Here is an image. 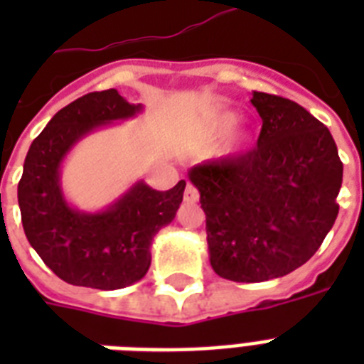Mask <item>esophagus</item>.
<instances>
[{"mask_svg":"<svg viewBox=\"0 0 364 364\" xmlns=\"http://www.w3.org/2000/svg\"><path fill=\"white\" fill-rule=\"evenodd\" d=\"M198 200V191L194 187L193 183H187V188H185V202H196Z\"/></svg>","mask_w":364,"mask_h":364,"instance_id":"obj_1","label":"esophagus"}]
</instances>
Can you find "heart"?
Wrapping results in <instances>:
<instances>
[{
    "label": "heart",
    "instance_id": "obj_1",
    "mask_svg": "<svg viewBox=\"0 0 364 364\" xmlns=\"http://www.w3.org/2000/svg\"><path fill=\"white\" fill-rule=\"evenodd\" d=\"M236 122H238V115H234V113H223V115L215 117V119L210 122V134L213 137L225 136V134H228V132L232 130L234 126H236ZM247 134H245V132H240V134H236V136L232 137L230 145H232V149H242L243 145L247 143Z\"/></svg>",
    "mask_w": 364,
    "mask_h": 364
}]
</instances>
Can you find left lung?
Listing matches in <instances>:
<instances>
[{"label": "left lung", "instance_id": "left-lung-1", "mask_svg": "<svg viewBox=\"0 0 364 364\" xmlns=\"http://www.w3.org/2000/svg\"><path fill=\"white\" fill-rule=\"evenodd\" d=\"M257 147L188 171L205 213L211 268L240 283L268 282L314 257L333 228L342 160L331 132L293 100L253 92Z\"/></svg>", "mask_w": 364, "mask_h": 364}]
</instances>
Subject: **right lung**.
I'll use <instances>...</instances> for the list:
<instances>
[{
  "label": "right lung",
  "instance_id": "add662e5",
  "mask_svg": "<svg viewBox=\"0 0 364 364\" xmlns=\"http://www.w3.org/2000/svg\"><path fill=\"white\" fill-rule=\"evenodd\" d=\"M141 111L115 88L85 94L50 119L26 154L18 205L26 238L65 283L115 291L139 282L151 266V243L183 202L185 179L170 191L143 181L98 213L73 210L60 187V164L98 126Z\"/></svg>",
  "mask_w": 364,
  "mask_h": 364
}]
</instances>
